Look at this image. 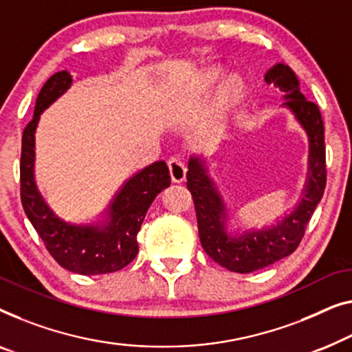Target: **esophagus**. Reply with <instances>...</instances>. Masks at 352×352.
Listing matches in <instances>:
<instances>
[{
    "label": "esophagus",
    "instance_id": "34e87169",
    "mask_svg": "<svg viewBox=\"0 0 352 352\" xmlns=\"http://www.w3.org/2000/svg\"><path fill=\"white\" fill-rule=\"evenodd\" d=\"M168 168H170V176H171L173 182H182L186 179L187 168L181 157H177V155L171 157V159L168 160Z\"/></svg>",
    "mask_w": 352,
    "mask_h": 352
}]
</instances>
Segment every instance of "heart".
I'll list each match as a JSON object with an SVG mask.
<instances>
[{"mask_svg": "<svg viewBox=\"0 0 352 352\" xmlns=\"http://www.w3.org/2000/svg\"><path fill=\"white\" fill-rule=\"evenodd\" d=\"M219 76H221V71L214 69V71H211L210 74L206 76L205 82H206V84H212V82H216V80L219 79ZM236 90H238V84H236V80H230V82H228V84H227V87H226V95H227V96H233V95L236 94Z\"/></svg>", "mask_w": 352, "mask_h": 352, "instance_id": "obj_1", "label": "heart"}]
</instances>
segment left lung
Wrapping results in <instances>:
<instances>
[{"mask_svg": "<svg viewBox=\"0 0 352 352\" xmlns=\"http://www.w3.org/2000/svg\"><path fill=\"white\" fill-rule=\"evenodd\" d=\"M265 80L286 94V103L283 106L292 111L308 135V176L297 208L278 221L276 226L263 230L244 232L243 235H232L227 232L226 205L208 175L205 162L200 157H190L188 160L187 188L195 205L201 246L214 262L235 273L256 272L290 256L302 241L305 228L324 195L327 181L324 122L318 104L305 98L300 91L297 76L287 65H274L267 71Z\"/></svg>", "mask_w": 352, "mask_h": 352, "instance_id": "obj_1", "label": "left lung"}]
</instances>
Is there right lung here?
<instances>
[{
	"label": "right lung",
	"instance_id": "obj_1",
	"mask_svg": "<svg viewBox=\"0 0 352 352\" xmlns=\"http://www.w3.org/2000/svg\"><path fill=\"white\" fill-rule=\"evenodd\" d=\"M71 82L68 71H58L39 91L34 116L22 136L20 198L25 214L60 267L90 276L113 273L126 267L138 254L136 235L152 201L171 184L170 170L164 160H159L131 176L109 203L103 222L78 226L58 217L34 181V131L43 111L62 96Z\"/></svg>",
	"mask_w": 352,
	"mask_h": 352
}]
</instances>
